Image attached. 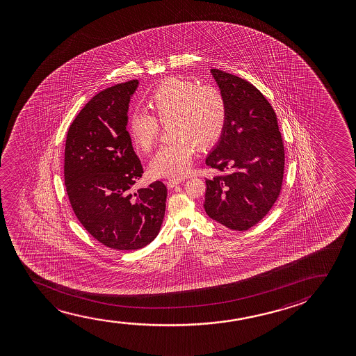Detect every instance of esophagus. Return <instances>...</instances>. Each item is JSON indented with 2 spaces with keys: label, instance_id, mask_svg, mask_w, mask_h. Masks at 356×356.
<instances>
[{
  "label": "esophagus",
  "instance_id": "esophagus-1",
  "mask_svg": "<svg viewBox=\"0 0 356 356\" xmlns=\"http://www.w3.org/2000/svg\"><path fill=\"white\" fill-rule=\"evenodd\" d=\"M182 181H184L182 180V179H170V180L166 182V186H168L169 188H174L175 186L179 185V184H181Z\"/></svg>",
  "mask_w": 356,
  "mask_h": 356
}]
</instances>
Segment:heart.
<instances>
[{
    "mask_svg": "<svg viewBox=\"0 0 356 356\" xmlns=\"http://www.w3.org/2000/svg\"><path fill=\"white\" fill-rule=\"evenodd\" d=\"M149 108L154 118L135 111L129 118V134L134 146L149 152L154 146L159 124H171L172 135L179 141L159 148L149 161L153 177H182L190 169L195 143L205 149L222 136L227 122V103L219 88L187 80L170 78L152 92Z\"/></svg>",
    "mask_w": 356,
    "mask_h": 356,
    "instance_id": "b5f03b06",
    "label": "heart"
}]
</instances>
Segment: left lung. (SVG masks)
Listing matches in <instances>:
<instances>
[{
  "instance_id": "left-lung-1",
  "label": "left lung",
  "mask_w": 356,
  "mask_h": 356,
  "mask_svg": "<svg viewBox=\"0 0 356 356\" xmlns=\"http://www.w3.org/2000/svg\"><path fill=\"white\" fill-rule=\"evenodd\" d=\"M210 73L227 103V122L205 164L227 174L205 180V213L227 229L245 231L268 214L280 195L282 137L276 114L258 88L219 69Z\"/></svg>"
}]
</instances>
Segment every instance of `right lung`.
<instances>
[{"label":"right lung","instance_id":"obj_1","mask_svg":"<svg viewBox=\"0 0 356 356\" xmlns=\"http://www.w3.org/2000/svg\"><path fill=\"white\" fill-rule=\"evenodd\" d=\"M138 80L97 93L69 127L64 184L74 213L109 248L136 250L159 234L166 187L156 181L134 190L143 169L127 132L129 103Z\"/></svg>","mask_w":356,"mask_h":356}]
</instances>
